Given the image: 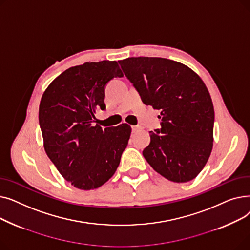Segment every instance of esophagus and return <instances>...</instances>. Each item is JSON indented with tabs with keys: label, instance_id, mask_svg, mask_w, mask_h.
<instances>
[{
	"label": "esophagus",
	"instance_id": "1",
	"mask_svg": "<svg viewBox=\"0 0 250 250\" xmlns=\"http://www.w3.org/2000/svg\"><path fill=\"white\" fill-rule=\"evenodd\" d=\"M140 129H142L141 125H132V130L133 133H136V132H139Z\"/></svg>",
	"mask_w": 250,
	"mask_h": 250
}]
</instances>
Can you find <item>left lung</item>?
Here are the masks:
<instances>
[{"label": "left lung", "mask_w": 250, "mask_h": 250, "mask_svg": "<svg viewBox=\"0 0 250 250\" xmlns=\"http://www.w3.org/2000/svg\"><path fill=\"white\" fill-rule=\"evenodd\" d=\"M118 62L142 101L161 111V128L150 132L145 159L170 181L192 180L213 149L215 112L205 83L186 64L168 59L139 57Z\"/></svg>", "instance_id": "1"}]
</instances>
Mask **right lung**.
Segmentation results:
<instances>
[{"label": "right lung", "mask_w": 250, "mask_h": 250, "mask_svg": "<svg viewBox=\"0 0 250 250\" xmlns=\"http://www.w3.org/2000/svg\"><path fill=\"white\" fill-rule=\"evenodd\" d=\"M124 77L115 61L85 62L65 70L44 91L38 120L44 150L62 176L79 189L104 185L116 171L132 128L102 129L95 110L105 108V86Z\"/></svg>", "instance_id": "right-lung-1"}]
</instances>
